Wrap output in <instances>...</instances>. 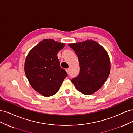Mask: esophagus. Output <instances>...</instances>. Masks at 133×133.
Returning <instances> with one entry per match:
<instances>
[{"label": "esophagus", "instance_id": "obj_1", "mask_svg": "<svg viewBox=\"0 0 133 133\" xmlns=\"http://www.w3.org/2000/svg\"><path fill=\"white\" fill-rule=\"evenodd\" d=\"M65 70L66 71V73L68 74H69V68H66V69H65Z\"/></svg>", "mask_w": 133, "mask_h": 133}]
</instances>
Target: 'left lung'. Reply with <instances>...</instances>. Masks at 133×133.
<instances>
[{
    "mask_svg": "<svg viewBox=\"0 0 133 133\" xmlns=\"http://www.w3.org/2000/svg\"><path fill=\"white\" fill-rule=\"evenodd\" d=\"M68 45L75 51L80 65V73L71 82L82 94H94L102 87L110 74V62L107 51L91 39Z\"/></svg>",
    "mask_w": 133,
    "mask_h": 133,
    "instance_id": "8db88e82",
    "label": "left lung"
}]
</instances>
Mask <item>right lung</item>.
<instances>
[{
    "label": "right lung",
    "instance_id": "1",
    "mask_svg": "<svg viewBox=\"0 0 133 133\" xmlns=\"http://www.w3.org/2000/svg\"><path fill=\"white\" fill-rule=\"evenodd\" d=\"M65 44L44 39L30 50L25 59L24 71L32 88L44 96L57 93L67 76L60 66L58 52Z\"/></svg>",
    "mask_w": 133,
    "mask_h": 133
}]
</instances>
